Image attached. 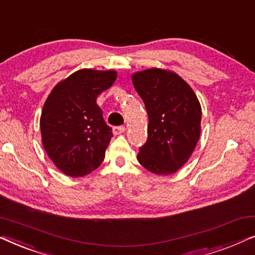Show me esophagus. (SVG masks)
Wrapping results in <instances>:
<instances>
[{
    "label": "esophagus",
    "mask_w": 255,
    "mask_h": 255,
    "mask_svg": "<svg viewBox=\"0 0 255 255\" xmlns=\"http://www.w3.org/2000/svg\"><path fill=\"white\" fill-rule=\"evenodd\" d=\"M125 131V128L124 127H114V128H113V132H114V134H121V133H123V132Z\"/></svg>",
    "instance_id": "1"
}]
</instances>
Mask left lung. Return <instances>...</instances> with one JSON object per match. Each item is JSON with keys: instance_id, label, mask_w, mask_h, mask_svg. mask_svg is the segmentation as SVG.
Wrapping results in <instances>:
<instances>
[{"instance_id": "left-lung-1", "label": "left lung", "mask_w": 255, "mask_h": 255, "mask_svg": "<svg viewBox=\"0 0 255 255\" xmlns=\"http://www.w3.org/2000/svg\"><path fill=\"white\" fill-rule=\"evenodd\" d=\"M132 82L148 115L147 140L138 161L156 175L176 173L190 158L201 134L202 109L190 86L175 73L151 68Z\"/></svg>"}]
</instances>
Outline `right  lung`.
Masks as SVG:
<instances>
[{
    "instance_id": "1",
    "label": "right lung",
    "mask_w": 255,
    "mask_h": 255,
    "mask_svg": "<svg viewBox=\"0 0 255 255\" xmlns=\"http://www.w3.org/2000/svg\"><path fill=\"white\" fill-rule=\"evenodd\" d=\"M115 71L80 69L54 87L40 117L41 140L54 165L72 177L102 163L113 137L96 99L114 85Z\"/></svg>"
}]
</instances>
